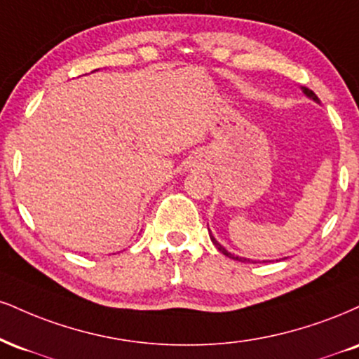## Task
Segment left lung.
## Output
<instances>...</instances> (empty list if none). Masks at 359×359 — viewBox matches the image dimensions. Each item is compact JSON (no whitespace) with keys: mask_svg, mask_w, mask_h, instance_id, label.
I'll return each mask as SVG.
<instances>
[{"mask_svg":"<svg viewBox=\"0 0 359 359\" xmlns=\"http://www.w3.org/2000/svg\"><path fill=\"white\" fill-rule=\"evenodd\" d=\"M303 92H304L306 95H308V97H309V98H313V100H316V102H318V97H316V93H314V92H313V90H309V88H303ZM210 241H212V243H214V245H215V248H217L219 250H221V252H222V254H226V256H227V257H232V259H236V261H243V262H244V261H248V259H243V257H236V256H232V254H231V252H227V250H226V249H224V248H222V245H221V244H219V243H217V241H215L212 236H210Z\"/></svg>","mask_w":359,"mask_h":359,"instance_id":"1","label":"left lung"}]
</instances>
